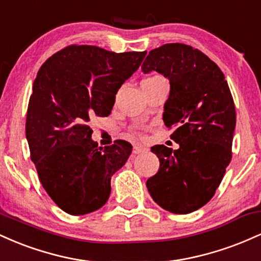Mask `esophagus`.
<instances>
[{
	"label": "esophagus",
	"mask_w": 261,
	"mask_h": 261,
	"mask_svg": "<svg viewBox=\"0 0 261 261\" xmlns=\"http://www.w3.org/2000/svg\"><path fill=\"white\" fill-rule=\"evenodd\" d=\"M147 151L145 147H141V146H135L134 149H133V153L134 154H139V153H142V152Z\"/></svg>",
	"instance_id": "esophagus-1"
}]
</instances>
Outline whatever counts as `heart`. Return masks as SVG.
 <instances>
[{"label":"heart","mask_w":261,"mask_h":261,"mask_svg":"<svg viewBox=\"0 0 261 261\" xmlns=\"http://www.w3.org/2000/svg\"><path fill=\"white\" fill-rule=\"evenodd\" d=\"M155 79H160V77H152V79H147V80H145V81H152V80H155Z\"/></svg>","instance_id":"1"}]
</instances>
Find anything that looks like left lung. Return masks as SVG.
<instances>
[{"instance_id": "left-lung-1", "label": "left lung", "mask_w": 261, "mask_h": 261, "mask_svg": "<svg viewBox=\"0 0 261 261\" xmlns=\"http://www.w3.org/2000/svg\"><path fill=\"white\" fill-rule=\"evenodd\" d=\"M142 71H157L169 80L163 121L174 127L173 151L155 145L157 174L146 182L162 208L185 215L207 203L232 158L236 108L224 74L205 54L185 44H166L151 50Z\"/></svg>"}]
</instances>
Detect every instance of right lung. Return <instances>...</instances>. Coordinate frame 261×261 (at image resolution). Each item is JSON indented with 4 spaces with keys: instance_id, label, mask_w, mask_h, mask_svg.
<instances>
[{
    "instance_id": "1",
    "label": "right lung",
    "mask_w": 261,
    "mask_h": 261,
    "mask_svg": "<svg viewBox=\"0 0 261 261\" xmlns=\"http://www.w3.org/2000/svg\"><path fill=\"white\" fill-rule=\"evenodd\" d=\"M146 51L112 53L93 45H70L44 62L33 83L25 136L39 180L53 201L73 216L100 208L110 179L126 163L133 146L118 140L98 147L88 126L108 116L115 94Z\"/></svg>"
}]
</instances>
